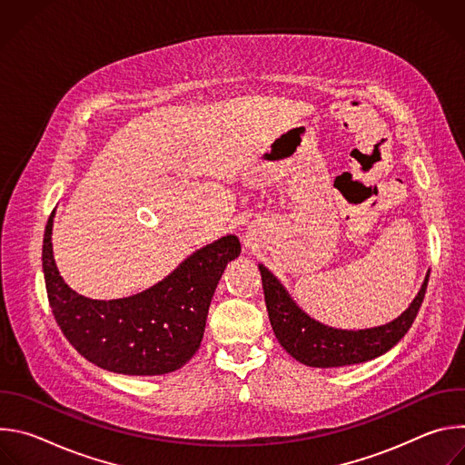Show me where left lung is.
Instances as JSON below:
<instances>
[{
    "label": "left lung",
    "mask_w": 465,
    "mask_h": 465,
    "mask_svg": "<svg viewBox=\"0 0 465 465\" xmlns=\"http://www.w3.org/2000/svg\"><path fill=\"white\" fill-rule=\"evenodd\" d=\"M257 267L262 280L264 303L278 342L292 359L311 368L361 364L390 351L407 335L416 320L430 274L429 271L411 305L391 322L366 329H341L307 314L264 264L259 262Z\"/></svg>",
    "instance_id": "left-lung-1"
}]
</instances>
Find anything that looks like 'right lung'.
<instances>
[{
	"instance_id": "obj_1",
	"label": "right lung",
	"mask_w": 465,
	"mask_h": 465,
	"mask_svg": "<svg viewBox=\"0 0 465 465\" xmlns=\"http://www.w3.org/2000/svg\"><path fill=\"white\" fill-rule=\"evenodd\" d=\"M49 215L42 269L49 305L64 337L95 366L123 375H163L182 368L201 348L206 318L226 264L239 257V237L228 233L187 255L153 287L117 300H92L60 276Z\"/></svg>"
}]
</instances>
